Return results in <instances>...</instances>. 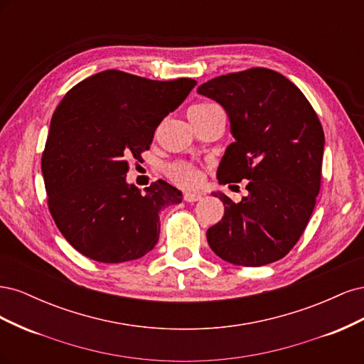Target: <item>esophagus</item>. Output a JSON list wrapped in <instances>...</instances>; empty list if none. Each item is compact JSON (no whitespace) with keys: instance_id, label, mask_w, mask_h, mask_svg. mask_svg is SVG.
Returning a JSON list of instances; mask_svg holds the SVG:
<instances>
[{"instance_id":"34e87169","label":"esophagus","mask_w":364,"mask_h":364,"mask_svg":"<svg viewBox=\"0 0 364 364\" xmlns=\"http://www.w3.org/2000/svg\"><path fill=\"white\" fill-rule=\"evenodd\" d=\"M202 197L203 196L199 194V193H185L183 194V200L193 203V202H197V200H202Z\"/></svg>"}]
</instances>
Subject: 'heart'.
I'll return each instance as SVG.
<instances>
[{"label": "heart", "instance_id": "heart-1", "mask_svg": "<svg viewBox=\"0 0 364 364\" xmlns=\"http://www.w3.org/2000/svg\"><path fill=\"white\" fill-rule=\"evenodd\" d=\"M211 107L217 106L209 103H200L193 106L190 111H206V109ZM167 174L176 185L182 186V188H196V186H199L203 181L200 170H197L190 164H173L167 168Z\"/></svg>", "mask_w": 364, "mask_h": 364}]
</instances>
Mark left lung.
I'll return each mask as SVG.
<instances>
[{
	"label": "left lung",
	"instance_id": "obj_1",
	"mask_svg": "<svg viewBox=\"0 0 364 364\" xmlns=\"http://www.w3.org/2000/svg\"><path fill=\"white\" fill-rule=\"evenodd\" d=\"M197 92L223 106L230 134L218 183L247 181L235 203L223 193L225 215L206 230L215 255L259 267L284 258L301 238L321 190L325 135L313 106L282 74L250 68L215 77Z\"/></svg>",
	"mask_w": 364,
	"mask_h": 364
}]
</instances>
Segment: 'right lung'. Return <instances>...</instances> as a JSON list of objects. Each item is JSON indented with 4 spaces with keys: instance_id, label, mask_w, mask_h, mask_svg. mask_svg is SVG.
<instances>
[{
    "instance_id": "add662e5",
    "label": "right lung",
    "mask_w": 364,
    "mask_h": 364,
    "mask_svg": "<svg viewBox=\"0 0 364 364\" xmlns=\"http://www.w3.org/2000/svg\"><path fill=\"white\" fill-rule=\"evenodd\" d=\"M197 85L107 70L77 83L53 114L42 153L48 209L65 240L98 262L144 257L159 238V213L182 202L165 181L141 191L126 182L161 121Z\"/></svg>"
}]
</instances>
